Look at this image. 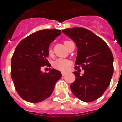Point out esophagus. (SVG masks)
Instances as JSON below:
<instances>
[{"instance_id": "34e87169", "label": "esophagus", "mask_w": 122, "mask_h": 122, "mask_svg": "<svg viewBox=\"0 0 122 122\" xmlns=\"http://www.w3.org/2000/svg\"><path fill=\"white\" fill-rule=\"evenodd\" d=\"M65 75H66V73H65V72H62V76H64Z\"/></svg>"}]
</instances>
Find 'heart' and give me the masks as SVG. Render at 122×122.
I'll return each mask as SVG.
<instances>
[{
	"mask_svg": "<svg viewBox=\"0 0 122 122\" xmlns=\"http://www.w3.org/2000/svg\"><path fill=\"white\" fill-rule=\"evenodd\" d=\"M68 42L67 41H64V44ZM52 53V49H49V54H51ZM71 65V62L70 61L66 60V59L64 58H59L58 60H56L54 63V67L56 69L60 71H66L69 68Z\"/></svg>",
	"mask_w": 122,
	"mask_h": 122,
	"instance_id": "obj_1",
	"label": "heart"
}]
</instances>
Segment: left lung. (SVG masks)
<instances>
[{
    "label": "left lung",
    "mask_w": 122,
    "mask_h": 122,
    "mask_svg": "<svg viewBox=\"0 0 122 122\" xmlns=\"http://www.w3.org/2000/svg\"><path fill=\"white\" fill-rule=\"evenodd\" d=\"M62 32L77 47L75 69L81 67L83 75L74 72L75 80L70 87L81 101L90 102L100 98L110 84L113 74V56L105 42L83 28H66Z\"/></svg>",
    "instance_id": "obj_1"
}]
</instances>
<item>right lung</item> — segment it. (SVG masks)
Listing matches in <instances>:
<instances>
[{
    "instance_id": "1",
    "label": "right lung",
    "mask_w": 122,
    "mask_h": 122,
    "mask_svg": "<svg viewBox=\"0 0 122 122\" xmlns=\"http://www.w3.org/2000/svg\"><path fill=\"white\" fill-rule=\"evenodd\" d=\"M61 30L45 29L36 32L21 40L11 59V75L18 94L24 100L36 103L51 96L61 73L50 69L43 73L41 68L51 66L47 60L49 44L60 35Z\"/></svg>"
}]
</instances>
